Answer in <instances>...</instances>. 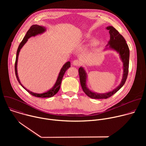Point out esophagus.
Returning <instances> with one entry per match:
<instances>
[{"label":"esophagus","instance_id":"34e87169","mask_svg":"<svg viewBox=\"0 0 146 146\" xmlns=\"http://www.w3.org/2000/svg\"><path fill=\"white\" fill-rule=\"evenodd\" d=\"M73 65H74V66H80V62L78 60H74L73 61Z\"/></svg>","mask_w":146,"mask_h":146}]
</instances>
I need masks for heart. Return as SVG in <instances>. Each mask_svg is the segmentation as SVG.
Instances as JSON below:
<instances>
[{
  "mask_svg": "<svg viewBox=\"0 0 146 146\" xmlns=\"http://www.w3.org/2000/svg\"><path fill=\"white\" fill-rule=\"evenodd\" d=\"M87 37H89V36L88 35ZM98 42H99V41H98V39H96V38H93V39L91 41L90 44H91L92 46H94L97 45V44H98Z\"/></svg>",
  "mask_w": 146,
  "mask_h": 146,
  "instance_id": "heart-1",
  "label": "heart"
}]
</instances>
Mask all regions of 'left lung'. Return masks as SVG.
Returning <instances> with one entry per match:
<instances>
[{"instance_id":"obj_1","label":"left lung","mask_w":146,"mask_h":146,"mask_svg":"<svg viewBox=\"0 0 146 146\" xmlns=\"http://www.w3.org/2000/svg\"><path fill=\"white\" fill-rule=\"evenodd\" d=\"M106 29L109 31L110 33V40L108 41V43L106 45L105 50H111L119 54L120 59L123 65L122 77L119 86L113 90L106 93H97L91 91L87 87V74L84 68L81 66L78 69V73L82 89L88 96L92 99H107L114 95L124 85L128 74L129 49L126 43V41L123 37L112 26L107 27Z\"/></svg>"}]
</instances>
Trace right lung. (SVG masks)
Instances as JSON below:
<instances>
[{
	"instance_id": "right-lung-1",
	"label": "right lung",
	"mask_w": 146,
	"mask_h": 146,
	"mask_svg": "<svg viewBox=\"0 0 146 146\" xmlns=\"http://www.w3.org/2000/svg\"><path fill=\"white\" fill-rule=\"evenodd\" d=\"M46 31V28L44 27L43 26H40L38 25H33L32 26H31V27L30 28V29L28 31L26 35L25 36L24 38H23V40H22L21 42L19 44L17 51V54H16V59H15V75H16V77L17 78V80L18 81V82L19 83V84L27 92H28L31 95L36 96V97H38V98H51L53 96H54L59 90L60 89V84L62 82V78H63V77L64 76V74L65 73L66 71L70 67V62L69 61L66 62V63L64 65V66H62V68H61L60 72L58 74V78L56 79V81L55 83V84L54 85V86L48 91L43 92L42 94H37V93H34L29 90H28V89H27L24 86H23V85L21 84V82L19 78L18 77V72H17V64H18V55L20 52L21 49L23 48V47L25 45V44L27 42V41L28 40V38H29L31 37H34L38 35H41L43 33H44Z\"/></svg>"
}]
</instances>
